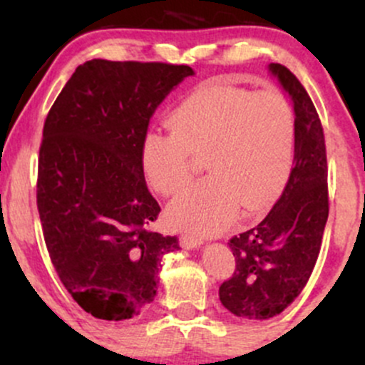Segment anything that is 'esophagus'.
<instances>
[{
    "instance_id": "obj_1",
    "label": "esophagus",
    "mask_w": 365,
    "mask_h": 365,
    "mask_svg": "<svg viewBox=\"0 0 365 365\" xmlns=\"http://www.w3.org/2000/svg\"><path fill=\"white\" fill-rule=\"evenodd\" d=\"M200 244H204V240L200 237L197 235H180V245L183 247V249H195V247H199Z\"/></svg>"
}]
</instances>
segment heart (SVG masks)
Listing matches in <instances>:
<instances>
[{
    "mask_svg": "<svg viewBox=\"0 0 365 365\" xmlns=\"http://www.w3.org/2000/svg\"><path fill=\"white\" fill-rule=\"evenodd\" d=\"M170 133L153 132L142 148L150 187L175 195L190 183L194 159L204 158L209 177L173 200L168 217L177 228L215 235L244 216L262 212L283 190L292 170L297 118L279 91L207 83L170 116Z\"/></svg>",
    "mask_w": 365,
    "mask_h": 365,
    "instance_id": "heart-1",
    "label": "heart"
}]
</instances>
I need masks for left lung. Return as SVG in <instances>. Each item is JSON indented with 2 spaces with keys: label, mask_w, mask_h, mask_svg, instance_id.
Instances as JSON below:
<instances>
[{
  "label": "left lung",
  "mask_w": 365,
  "mask_h": 365,
  "mask_svg": "<svg viewBox=\"0 0 365 365\" xmlns=\"http://www.w3.org/2000/svg\"><path fill=\"white\" fill-rule=\"evenodd\" d=\"M269 70L290 94L297 118L293 168L283 194L254 228L230 238L233 276L220 300L245 319H269L290 305L311 278L329 212L328 161L322 125L307 91L290 70Z\"/></svg>",
  "instance_id": "left-lung-1"
}]
</instances>
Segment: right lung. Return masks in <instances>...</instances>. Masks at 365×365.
I'll list each match as a JSON object with an SVG mask.
<instances>
[{
  "mask_svg": "<svg viewBox=\"0 0 365 365\" xmlns=\"http://www.w3.org/2000/svg\"><path fill=\"white\" fill-rule=\"evenodd\" d=\"M194 70L159 61L91 60L46 116L37 211L63 287L98 319L121 321L153 302L163 255L177 237L153 232L142 148L150 116Z\"/></svg>",
  "mask_w": 365,
  "mask_h": 365,
  "instance_id": "1",
  "label": "right lung"
}]
</instances>
